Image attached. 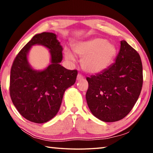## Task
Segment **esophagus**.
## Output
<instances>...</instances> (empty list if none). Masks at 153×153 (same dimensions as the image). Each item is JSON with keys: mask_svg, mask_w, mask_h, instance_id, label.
I'll return each mask as SVG.
<instances>
[{"mask_svg": "<svg viewBox=\"0 0 153 153\" xmlns=\"http://www.w3.org/2000/svg\"><path fill=\"white\" fill-rule=\"evenodd\" d=\"M83 78H84V76H83L82 75H81L80 74H78V75H77V81H79V80L82 79Z\"/></svg>", "mask_w": 153, "mask_h": 153, "instance_id": "34e87169", "label": "esophagus"}]
</instances>
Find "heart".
<instances>
[{"label":"heart","mask_w":153,"mask_h":153,"mask_svg":"<svg viewBox=\"0 0 153 153\" xmlns=\"http://www.w3.org/2000/svg\"><path fill=\"white\" fill-rule=\"evenodd\" d=\"M77 55L82 57V66L88 73L98 74L107 69L117 55V48L113 44L103 38H94L77 42L74 47ZM65 57L74 63L76 58L69 48L65 51Z\"/></svg>","instance_id":"heart-1"}]
</instances>
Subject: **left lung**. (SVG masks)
<instances>
[{
    "label": "left lung",
    "mask_w": 153,
    "mask_h": 153,
    "mask_svg": "<svg viewBox=\"0 0 153 153\" xmlns=\"http://www.w3.org/2000/svg\"><path fill=\"white\" fill-rule=\"evenodd\" d=\"M86 79V98L93 115L105 122L122 120L140 94L143 83L140 56L126 41H121L115 63Z\"/></svg>",
    "instance_id": "1"
}]
</instances>
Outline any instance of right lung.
Returning <instances> with one entry per match:
<instances>
[{"label": "right lung", "mask_w": 153, "mask_h": 153, "mask_svg": "<svg viewBox=\"0 0 153 153\" xmlns=\"http://www.w3.org/2000/svg\"><path fill=\"white\" fill-rule=\"evenodd\" d=\"M39 44L49 49L51 64L42 71L28 63L30 47ZM63 47L51 32L38 33L19 51L13 63L10 96L17 110L32 122L43 123L53 119L60 108L64 92L76 82L77 71L61 66Z\"/></svg>", "instance_id": "1"}]
</instances>
